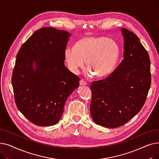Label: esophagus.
Returning a JSON list of instances; mask_svg holds the SVG:
<instances>
[{
	"instance_id": "1",
	"label": "esophagus",
	"mask_w": 159,
	"mask_h": 159,
	"mask_svg": "<svg viewBox=\"0 0 159 159\" xmlns=\"http://www.w3.org/2000/svg\"><path fill=\"white\" fill-rule=\"evenodd\" d=\"M79 82H80V86H86V85H88V83L86 81H84V80H80Z\"/></svg>"
}]
</instances>
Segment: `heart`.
<instances>
[{"label": "heart", "instance_id": "obj_1", "mask_svg": "<svg viewBox=\"0 0 159 159\" xmlns=\"http://www.w3.org/2000/svg\"><path fill=\"white\" fill-rule=\"evenodd\" d=\"M119 53V46L115 40L102 36H88L79 40L74 48H66L64 57L73 73H78L84 68L86 60L90 72L95 77L101 78L112 71Z\"/></svg>", "mask_w": 159, "mask_h": 159}]
</instances>
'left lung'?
I'll return each instance as SVG.
<instances>
[{"label": "left lung", "instance_id": "obj_1", "mask_svg": "<svg viewBox=\"0 0 159 159\" xmlns=\"http://www.w3.org/2000/svg\"><path fill=\"white\" fill-rule=\"evenodd\" d=\"M124 59L109 77L94 81L90 105L93 121L106 128L122 126L144 106L151 86L150 59L138 37L121 28Z\"/></svg>", "mask_w": 159, "mask_h": 159}]
</instances>
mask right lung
Segmentation results:
<instances>
[{
	"label": "right lung",
	"mask_w": 159,
	"mask_h": 159,
	"mask_svg": "<svg viewBox=\"0 0 159 159\" xmlns=\"http://www.w3.org/2000/svg\"><path fill=\"white\" fill-rule=\"evenodd\" d=\"M70 36L64 30L40 28L16 55L11 78L15 102L25 117L37 126L59 121L67 98L79 86V78L64 65Z\"/></svg>",
	"instance_id": "add662e5"
}]
</instances>
